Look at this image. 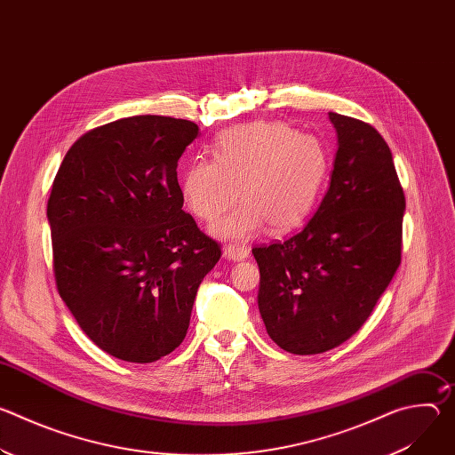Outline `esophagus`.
<instances>
[{"label":"esophagus","mask_w":455,"mask_h":455,"mask_svg":"<svg viewBox=\"0 0 455 455\" xmlns=\"http://www.w3.org/2000/svg\"><path fill=\"white\" fill-rule=\"evenodd\" d=\"M223 253L227 259H230V261H244V259L250 255V250L241 244H227Z\"/></svg>","instance_id":"34e87169"}]
</instances>
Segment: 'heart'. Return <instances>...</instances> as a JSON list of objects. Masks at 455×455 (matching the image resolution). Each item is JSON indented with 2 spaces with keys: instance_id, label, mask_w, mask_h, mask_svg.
I'll return each instance as SVG.
<instances>
[{
  "instance_id": "heart-1",
  "label": "heart",
  "mask_w": 455,
  "mask_h": 455,
  "mask_svg": "<svg viewBox=\"0 0 455 455\" xmlns=\"http://www.w3.org/2000/svg\"><path fill=\"white\" fill-rule=\"evenodd\" d=\"M330 174V155L309 135H299L283 122H248L223 132L214 144V160L198 158L181 178L190 212L214 221L241 198L234 214L211 230L221 239L244 241L268 227L286 232L313 211ZM240 194H236V188Z\"/></svg>"
}]
</instances>
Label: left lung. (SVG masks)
<instances>
[{"label":"left lung","mask_w":455,"mask_h":455,"mask_svg":"<svg viewBox=\"0 0 455 455\" xmlns=\"http://www.w3.org/2000/svg\"><path fill=\"white\" fill-rule=\"evenodd\" d=\"M330 120L339 151L326 196L300 232L251 250L267 331L293 355L351 339L402 263L405 194L391 149L367 122Z\"/></svg>","instance_id":"8db88e82"}]
</instances>
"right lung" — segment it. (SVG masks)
Listing matches in <instances>:
<instances>
[{"label":"right lung","mask_w":455,"mask_h":455,"mask_svg":"<svg viewBox=\"0 0 455 455\" xmlns=\"http://www.w3.org/2000/svg\"><path fill=\"white\" fill-rule=\"evenodd\" d=\"M198 133L183 118H120L83 135L55 174L46 216L57 291L90 340L118 360L172 353L221 257L181 209L176 167Z\"/></svg>","instance_id":"add662e5"}]
</instances>
